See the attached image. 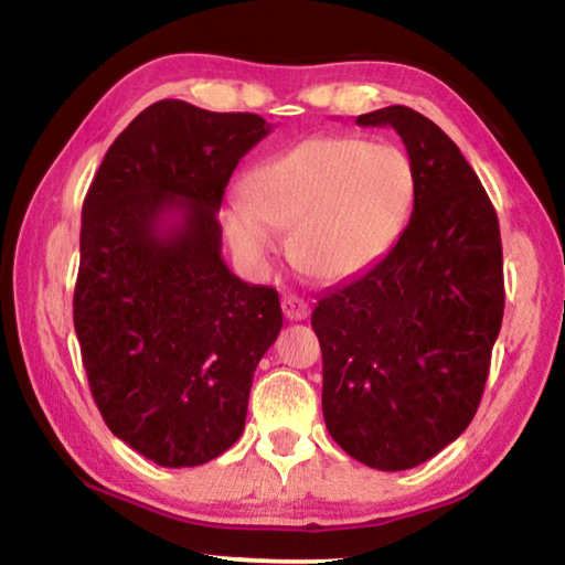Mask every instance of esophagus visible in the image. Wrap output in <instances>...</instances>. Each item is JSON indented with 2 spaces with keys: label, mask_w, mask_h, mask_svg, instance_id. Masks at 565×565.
Wrapping results in <instances>:
<instances>
[{
  "label": "esophagus",
  "mask_w": 565,
  "mask_h": 565,
  "mask_svg": "<svg viewBox=\"0 0 565 565\" xmlns=\"http://www.w3.org/2000/svg\"><path fill=\"white\" fill-rule=\"evenodd\" d=\"M281 309L286 320H305L309 315V305L301 297H297V294H284Z\"/></svg>",
  "instance_id": "obj_1"
}]
</instances>
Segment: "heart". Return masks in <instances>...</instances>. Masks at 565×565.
Listing matches in <instances>:
<instances>
[{
    "label": "heart",
    "instance_id": "b5f03b06",
    "mask_svg": "<svg viewBox=\"0 0 565 565\" xmlns=\"http://www.w3.org/2000/svg\"><path fill=\"white\" fill-rule=\"evenodd\" d=\"M222 222L233 250L266 268L291 230L301 271L338 281L363 271L399 237L415 202V169L402 148L348 135L309 138L248 173Z\"/></svg>",
    "mask_w": 565,
    "mask_h": 565
}]
</instances>
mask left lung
I'll return each mask as SVG.
<instances>
[{"label":"left lung","mask_w":565,"mask_h":565,"mask_svg":"<svg viewBox=\"0 0 565 565\" xmlns=\"http://www.w3.org/2000/svg\"><path fill=\"white\" fill-rule=\"evenodd\" d=\"M355 122L399 132L415 206L379 264L317 301L322 415L348 456L404 471L479 409L504 315L502 237L479 177L433 120L394 105Z\"/></svg>","instance_id":"left-lung-1"}]
</instances>
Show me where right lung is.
Masks as SVG:
<instances>
[{"label":"right lung","instance_id":"right-lung-1","mask_svg":"<svg viewBox=\"0 0 565 565\" xmlns=\"http://www.w3.org/2000/svg\"><path fill=\"white\" fill-rule=\"evenodd\" d=\"M271 132L250 113L161 99L117 135L86 192L74 328L117 438L166 468L202 466L243 435L279 294L222 260L217 212L235 166Z\"/></svg>","mask_w":565,"mask_h":565}]
</instances>
